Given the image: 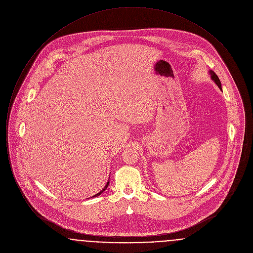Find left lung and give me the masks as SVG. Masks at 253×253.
Masks as SVG:
<instances>
[{"mask_svg": "<svg viewBox=\"0 0 253 253\" xmlns=\"http://www.w3.org/2000/svg\"><path fill=\"white\" fill-rule=\"evenodd\" d=\"M210 73H211V76L212 81L216 84L217 86H218L220 89H222V88H221V83H220V80H219V78H218V76H217L216 74L213 72V71H210Z\"/></svg>", "mask_w": 253, "mask_h": 253, "instance_id": "obj_1", "label": "left lung"}]
</instances>
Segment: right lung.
Instances as JSON below:
<instances>
[{
	"instance_id": "1",
	"label": "right lung",
	"mask_w": 253,
	"mask_h": 253,
	"mask_svg": "<svg viewBox=\"0 0 253 253\" xmlns=\"http://www.w3.org/2000/svg\"><path fill=\"white\" fill-rule=\"evenodd\" d=\"M108 185H109V181H108V182H107V184H106V185H105V187H104V189H103V190H101V191H100V192H99V193H96V194H95V195H94V196H92V197H96V196H97V195H100V194H101V193H103V192H104V191H105V190H106V189H107V187H108Z\"/></svg>"
}]
</instances>
